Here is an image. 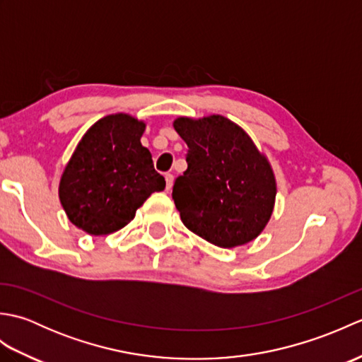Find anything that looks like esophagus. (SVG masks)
Wrapping results in <instances>:
<instances>
[{
	"label": "esophagus",
	"instance_id": "1",
	"mask_svg": "<svg viewBox=\"0 0 362 362\" xmlns=\"http://www.w3.org/2000/svg\"><path fill=\"white\" fill-rule=\"evenodd\" d=\"M165 180H166V189L169 191L173 188V183H174V177L173 174H165Z\"/></svg>",
	"mask_w": 362,
	"mask_h": 362
}]
</instances>
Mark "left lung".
<instances>
[{
    "instance_id": "8db88e82",
    "label": "left lung",
    "mask_w": 362,
    "mask_h": 362,
    "mask_svg": "<svg viewBox=\"0 0 362 362\" xmlns=\"http://www.w3.org/2000/svg\"><path fill=\"white\" fill-rule=\"evenodd\" d=\"M173 126L188 146V169L173 188L183 224L222 249L255 240L275 205L271 161L241 126L222 115L179 117Z\"/></svg>"
}]
</instances>
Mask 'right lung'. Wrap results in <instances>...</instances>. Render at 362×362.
<instances>
[{
    "label": "right lung",
    "instance_id": "add662e5",
    "mask_svg": "<svg viewBox=\"0 0 362 362\" xmlns=\"http://www.w3.org/2000/svg\"><path fill=\"white\" fill-rule=\"evenodd\" d=\"M146 121L113 113L96 121L76 146L59 182L71 224L91 236L118 232L166 182L141 144Z\"/></svg>",
    "mask_w": 362,
    "mask_h": 362
}]
</instances>
